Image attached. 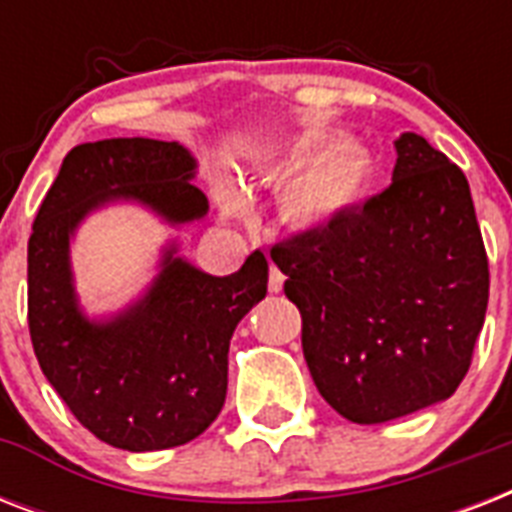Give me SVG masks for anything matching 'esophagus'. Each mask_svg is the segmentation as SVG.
<instances>
[{
  "mask_svg": "<svg viewBox=\"0 0 512 512\" xmlns=\"http://www.w3.org/2000/svg\"><path fill=\"white\" fill-rule=\"evenodd\" d=\"M281 287H284V273H281L276 265H271V273H268V289H271V292H281Z\"/></svg>",
  "mask_w": 512,
  "mask_h": 512,
  "instance_id": "1",
  "label": "esophagus"
}]
</instances>
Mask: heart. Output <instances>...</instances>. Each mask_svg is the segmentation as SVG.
<instances>
[{"label": "heart", "instance_id": "obj_1", "mask_svg": "<svg viewBox=\"0 0 512 512\" xmlns=\"http://www.w3.org/2000/svg\"><path fill=\"white\" fill-rule=\"evenodd\" d=\"M372 154L358 143H297L260 162L255 180L281 188V217L295 228H327L364 199L372 180ZM217 201L225 217L247 212V193L233 177H217Z\"/></svg>", "mask_w": 512, "mask_h": 512}]
</instances>
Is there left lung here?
Instances as JSON below:
<instances>
[{"mask_svg":"<svg viewBox=\"0 0 512 512\" xmlns=\"http://www.w3.org/2000/svg\"><path fill=\"white\" fill-rule=\"evenodd\" d=\"M393 183L327 228L271 249L303 316L316 388L358 425L452 396L489 303L470 185L417 132L396 140Z\"/></svg>","mask_w":512,"mask_h":512,"instance_id":"left-lung-1","label":"left lung"}]
</instances>
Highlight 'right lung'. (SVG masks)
Here are the masks:
<instances>
[{"mask_svg":"<svg viewBox=\"0 0 512 512\" xmlns=\"http://www.w3.org/2000/svg\"><path fill=\"white\" fill-rule=\"evenodd\" d=\"M180 143L111 138L71 148L28 239V329L44 377L100 441L127 452L183 446L215 422L228 390L233 329L268 292V260L252 252L212 276L162 249L159 273L127 308L84 313L71 271L79 225L111 204H138L170 228L209 212Z\"/></svg>","mask_w":512,"mask_h":512,"instance_id":"1","label":"right lung"}]
</instances>
